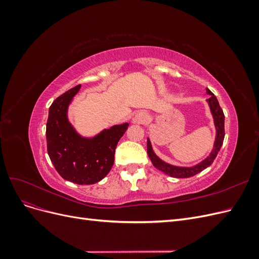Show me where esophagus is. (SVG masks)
<instances>
[{
	"instance_id": "obj_1",
	"label": "esophagus",
	"mask_w": 259,
	"mask_h": 259,
	"mask_svg": "<svg viewBox=\"0 0 259 259\" xmlns=\"http://www.w3.org/2000/svg\"><path fill=\"white\" fill-rule=\"evenodd\" d=\"M147 119H148V115L146 112H139L135 115L134 121L137 123H144V122H146Z\"/></svg>"
}]
</instances>
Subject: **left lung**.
<instances>
[{"label": "left lung", "mask_w": 259, "mask_h": 259, "mask_svg": "<svg viewBox=\"0 0 259 259\" xmlns=\"http://www.w3.org/2000/svg\"><path fill=\"white\" fill-rule=\"evenodd\" d=\"M206 93L209 95V98L207 99V103L209 105L211 114H213L214 123L216 126V140H215L213 151H211L209 156H207L205 160H203L201 163L198 164V165L192 166V167L173 166V165H170V164H167L165 162H163L161 159H159L152 150L150 140L149 139L147 140L148 156L150 158L153 165L158 169L162 170L163 173H165L166 175H169V176L175 177V178H188V177H192L194 175H197L203 169L208 167L210 164L214 162V160L216 159V156L218 154V151L221 150V148L224 143V138H225V114H224L223 109L221 108V106H219L218 100L214 94L211 93L208 89H206Z\"/></svg>", "instance_id": "8db88e82"}]
</instances>
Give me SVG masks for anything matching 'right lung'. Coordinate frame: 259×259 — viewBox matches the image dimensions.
<instances>
[{
  "label": "right lung",
  "instance_id": "add662e5",
  "mask_svg": "<svg viewBox=\"0 0 259 259\" xmlns=\"http://www.w3.org/2000/svg\"><path fill=\"white\" fill-rule=\"evenodd\" d=\"M81 85L54 100L46 123L48 153L58 174L77 185H93L110 171L114 152L128 124L114 125L93 138L81 137L69 123L68 106Z\"/></svg>",
  "mask_w": 259,
  "mask_h": 259
}]
</instances>
